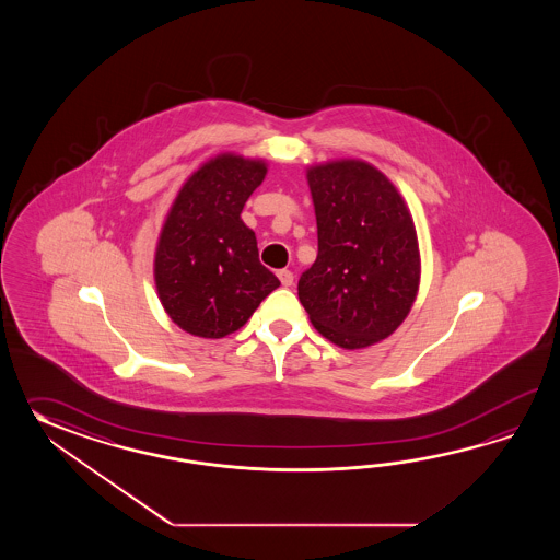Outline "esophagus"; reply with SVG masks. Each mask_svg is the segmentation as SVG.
Here are the masks:
<instances>
[{"label": "esophagus", "mask_w": 560, "mask_h": 560, "mask_svg": "<svg viewBox=\"0 0 560 560\" xmlns=\"http://www.w3.org/2000/svg\"><path fill=\"white\" fill-rule=\"evenodd\" d=\"M278 278H280V282H282V285H292L294 284V275L290 272V270H278Z\"/></svg>", "instance_id": "obj_1"}]
</instances>
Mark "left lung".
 <instances>
[{"instance_id": "obj_1", "label": "left lung", "mask_w": 560, "mask_h": 560, "mask_svg": "<svg viewBox=\"0 0 560 560\" xmlns=\"http://www.w3.org/2000/svg\"><path fill=\"white\" fill-rule=\"evenodd\" d=\"M318 256L298 280L314 328L334 345H376L405 322L417 300V228L402 196L362 160L308 167Z\"/></svg>"}]
</instances>
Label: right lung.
<instances>
[{"label": "right lung", "instance_id": "obj_1", "mask_svg": "<svg viewBox=\"0 0 560 560\" xmlns=\"http://www.w3.org/2000/svg\"><path fill=\"white\" fill-rule=\"evenodd\" d=\"M264 160L220 154L178 191L155 248L158 296L182 330L224 338L280 285L258 258L242 208L264 182Z\"/></svg>", "mask_w": 560, "mask_h": 560}]
</instances>
